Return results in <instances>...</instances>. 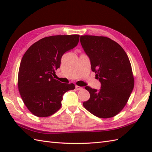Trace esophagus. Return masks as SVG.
Segmentation results:
<instances>
[{
    "mask_svg": "<svg viewBox=\"0 0 152 152\" xmlns=\"http://www.w3.org/2000/svg\"><path fill=\"white\" fill-rule=\"evenodd\" d=\"M83 89V88H82V87H80L78 86H76V90H82Z\"/></svg>",
    "mask_w": 152,
    "mask_h": 152,
    "instance_id": "1",
    "label": "esophagus"
}]
</instances>
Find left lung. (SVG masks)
Segmentation results:
<instances>
[{
	"instance_id": "obj_1",
	"label": "left lung",
	"mask_w": 152,
	"mask_h": 152,
	"mask_svg": "<svg viewBox=\"0 0 152 152\" xmlns=\"http://www.w3.org/2000/svg\"><path fill=\"white\" fill-rule=\"evenodd\" d=\"M80 42L89 57L91 70L101 83L100 90L89 86L90 98L84 108L101 118H110L120 112L134 88V77L127 53L121 46L105 37L84 35Z\"/></svg>"
}]
</instances>
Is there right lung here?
I'll return each instance as SVG.
<instances>
[{
    "instance_id": "1",
    "label": "right lung",
    "mask_w": 152,
    "mask_h": 152,
    "mask_svg": "<svg viewBox=\"0 0 152 152\" xmlns=\"http://www.w3.org/2000/svg\"><path fill=\"white\" fill-rule=\"evenodd\" d=\"M80 35H56L42 38L25 53L18 73V89L25 105L37 117H48L59 110L63 96L75 89L74 83L54 79L63 55L76 47Z\"/></svg>"
}]
</instances>
